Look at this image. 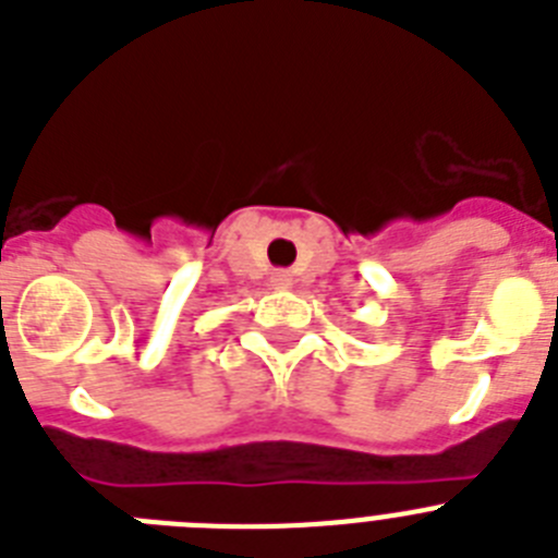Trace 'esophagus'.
I'll list each match as a JSON object with an SVG mask.
<instances>
[{
  "instance_id": "1",
  "label": "esophagus",
  "mask_w": 558,
  "mask_h": 558,
  "mask_svg": "<svg viewBox=\"0 0 558 558\" xmlns=\"http://www.w3.org/2000/svg\"><path fill=\"white\" fill-rule=\"evenodd\" d=\"M270 284H274L276 290H288L293 288V276H290L288 270H276V274L270 276Z\"/></svg>"
}]
</instances>
